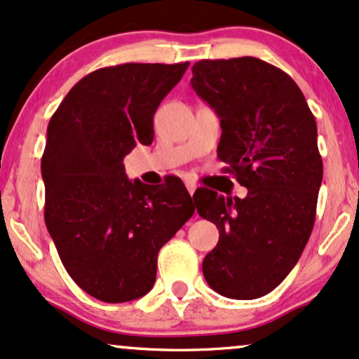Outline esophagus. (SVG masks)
<instances>
[{
	"label": "esophagus",
	"instance_id": "34e87169",
	"mask_svg": "<svg viewBox=\"0 0 359 359\" xmlns=\"http://www.w3.org/2000/svg\"><path fill=\"white\" fill-rule=\"evenodd\" d=\"M187 188H188V193L191 194V196H193V193L196 191V184H194L193 181H188V183H187Z\"/></svg>",
	"mask_w": 359,
	"mask_h": 359
}]
</instances>
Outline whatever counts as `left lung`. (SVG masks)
Instances as JSON below:
<instances>
[{
  "label": "left lung",
  "mask_w": 359,
  "mask_h": 359,
  "mask_svg": "<svg viewBox=\"0 0 359 359\" xmlns=\"http://www.w3.org/2000/svg\"><path fill=\"white\" fill-rule=\"evenodd\" d=\"M191 72L219 118L218 158L248 188L243 200L193 196L219 231L203 274L221 296L259 298L290 274L313 231L323 180L315 116L290 74L258 57L201 60Z\"/></svg>",
  "instance_id": "obj_1"
}]
</instances>
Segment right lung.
<instances>
[{
  "label": "right lung",
  "instance_id": "add662e5",
  "mask_svg": "<svg viewBox=\"0 0 359 359\" xmlns=\"http://www.w3.org/2000/svg\"><path fill=\"white\" fill-rule=\"evenodd\" d=\"M189 63H125L96 69L50 119L41 175L44 221L73 281L104 303L138 299L156 280L163 245L194 213L180 180L149 189L123 159L153 143V116Z\"/></svg>",
  "mask_w": 359,
  "mask_h": 359
}]
</instances>
